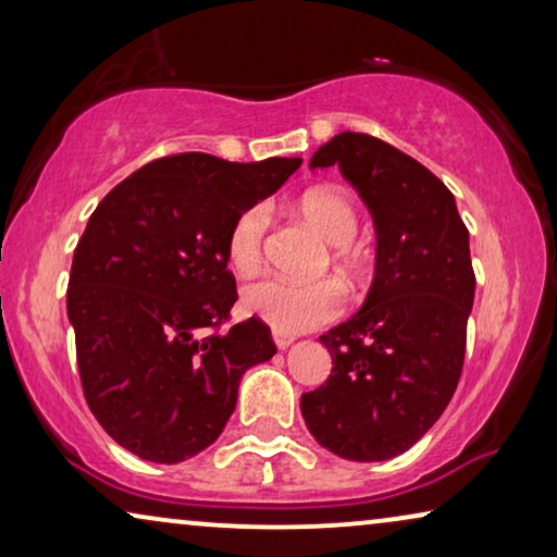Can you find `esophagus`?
I'll return each instance as SVG.
<instances>
[{
	"mask_svg": "<svg viewBox=\"0 0 557 557\" xmlns=\"http://www.w3.org/2000/svg\"><path fill=\"white\" fill-rule=\"evenodd\" d=\"M294 334H286V332H278V330H273V342H276V347L278 349H286V347H292L294 345Z\"/></svg>",
	"mask_w": 557,
	"mask_h": 557,
	"instance_id": "1",
	"label": "esophagus"
}]
</instances>
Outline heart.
Wrapping results in <instances>:
<instances>
[{
	"mask_svg": "<svg viewBox=\"0 0 557 557\" xmlns=\"http://www.w3.org/2000/svg\"><path fill=\"white\" fill-rule=\"evenodd\" d=\"M296 212L334 248L332 261L342 276L347 281L360 276L362 261L349 246L360 227L352 200L337 189H311L296 202ZM265 231H269V205H250L235 218L227 233V261L235 271L250 273L258 269L263 258ZM240 304L248 314L263 319L273 330L301 332L337 317L342 311V292L332 281L294 284L278 276H263L243 288Z\"/></svg>",
	"mask_w": 557,
	"mask_h": 557,
	"instance_id": "heart-1",
	"label": "heart"
}]
</instances>
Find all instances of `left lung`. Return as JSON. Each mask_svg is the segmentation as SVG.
Instances as JSON below:
<instances>
[{
  "mask_svg": "<svg viewBox=\"0 0 557 557\" xmlns=\"http://www.w3.org/2000/svg\"><path fill=\"white\" fill-rule=\"evenodd\" d=\"M309 166H339L368 205L375 276L362 307L319 337L332 375L301 395V416L326 451L387 461L423 438L459 385L476 288L469 231L444 182L375 136H332Z\"/></svg>",
  "mask_w": 557,
  "mask_h": 557,
  "instance_id": "8db88e82",
  "label": "left lung"
}]
</instances>
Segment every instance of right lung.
Masks as SVG:
<instances>
[{
  "instance_id": "right-lung-1",
  "label": "right lung",
  "mask_w": 557,
  "mask_h": 557,
  "mask_svg": "<svg viewBox=\"0 0 557 557\" xmlns=\"http://www.w3.org/2000/svg\"><path fill=\"white\" fill-rule=\"evenodd\" d=\"M301 157L261 162L187 151L111 189L73 253L67 319L83 393L103 431L144 461L180 463L215 444L246 370L276 345L256 317L223 334L238 299L227 233Z\"/></svg>"
}]
</instances>
